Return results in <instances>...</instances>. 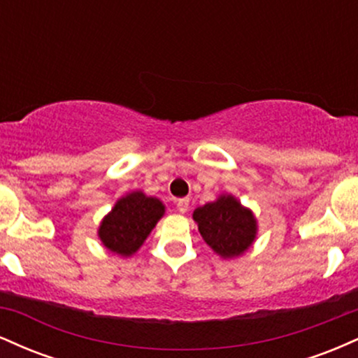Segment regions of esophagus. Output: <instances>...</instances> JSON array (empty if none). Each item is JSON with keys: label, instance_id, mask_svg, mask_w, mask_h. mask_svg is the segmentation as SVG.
<instances>
[{"label": "esophagus", "instance_id": "obj_1", "mask_svg": "<svg viewBox=\"0 0 358 358\" xmlns=\"http://www.w3.org/2000/svg\"><path fill=\"white\" fill-rule=\"evenodd\" d=\"M176 208H178L180 213H185L188 210V199H180L176 200Z\"/></svg>", "mask_w": 358, "mask_h": 358}]
</instances>
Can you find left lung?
Here are the masks:
<instances>
[{"label":"left lung","mask_w":358,"mask_h":358,"mask_svg":"<svg viewBox=\"0 0 358 358\" xmlns=\"http://www.w3.org/2000/svg\"><path fill=\"white\" fill-rule=\"evenodd\" d=\"M193 220L203 241L224 259L244 254L256 239V217L232 195H220L215 202L195 208Z\"/></svg>","instance_id":"obj_1"}]
</instances>
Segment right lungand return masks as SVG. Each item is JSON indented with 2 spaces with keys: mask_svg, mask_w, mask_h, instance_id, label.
Masks as SVG:
<instances>
[{
  "mask_svg": "<svg viewBox=\"0 0 358 358\" xmlns=\"http://www.w3.org/2000/svg\"><path fill=\"white\" fill-rule=\"evenodd\" d=\"M165 215V205L156 196L131 192L121 196L99 225V239L106 249L122 257L133 256Z\"/></svg>",
  "mask_w": 358,
  "mask_h": 358,
  "instance_id": "obj_1",
  "label": "right lung"
}]
</instances>
